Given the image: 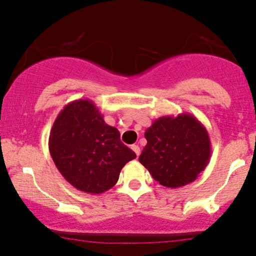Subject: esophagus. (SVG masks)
Returning a JSON list of instances; mask_svg holds the SVG:
<instances>
[{
  "label": "esophagus",
  "instance_id": "1",
  "mask_svg": "<svg viewBox=\"0 0 256 256\" xmlns=\"http://www.w3.org/2000/svg\"><path fill=\"white\" fill-rule=\"evenodd\" d=\"M131 149H132V150H134V152H136L137 156H140V146H136V144H134V146H131Z\"/></svg>",
  "mask_w": 256,
  "mask_h": 256
}]
</instances>
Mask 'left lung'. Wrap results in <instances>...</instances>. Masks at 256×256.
Returning a JSON list of instances; mask_svg holds the SVG:
<instances>
[{
  "label": "left lung",
  "instance_id": "left-lung-1",
  "mask_svg": "<svg viewBox=\"0 0 256 256\" xmlns=\"http://www.w3.org/2000/svg\"><path fill=\"white\" fill-rule=\"evenodd\" d=\"M140 162L161 185L171 189L192 183L210 162L208 131L188 113L161 116L144 132Z\"/></svg>",
  "mask_w": 256,
  "mask_h": 256
}]
</instances>
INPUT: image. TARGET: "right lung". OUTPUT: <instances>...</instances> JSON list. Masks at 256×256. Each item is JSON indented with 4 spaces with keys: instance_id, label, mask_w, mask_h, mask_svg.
<instances>
[{
    "instance_id": "1",
    "label": "right lung",
    "mask_w": 256,
    "mask_h": 256,
    "mask_svg": "<svg viewBox=\"0 0 256 256\" xmlns=\"http://www.w3.org/2000/svg\"><path fill=\"white\" fill-rule=\"evenodd\" d=\"M49 152L62 177L88 194L113 188L122 167L136 158L88 98L70 102L58 113L49 134Z\"/></svg>"
}]
</instances>
